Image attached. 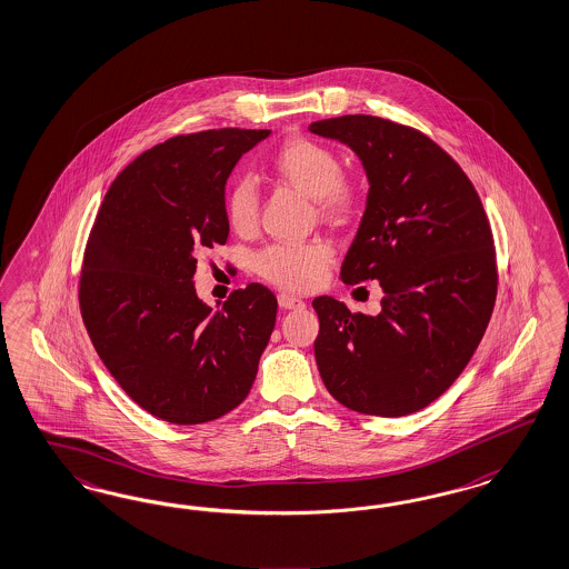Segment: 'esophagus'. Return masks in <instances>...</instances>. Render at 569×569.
Listing matches in <instances>:
<instances>
[{
  "label": "esophagus",
  "mask_w": 569,
  "mask_h": 569,
  "mask_svg": "<svg viewBox=\"0 0 569 569\" xmlns=\"http://www.w3.org/2000/svg\"><path fill=\"white\" fill-rule=\"evenodd\" d=\"M278 306L282 309H299L303 308L306 303L301 301V299H297V297H292V295H287V292H280L278 295Z\"/></svg>",
  "instance_id": "34e87169"
}]
</instances>
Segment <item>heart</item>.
<instances>
[{
  "label": "heart",
  "mask_w": 569,
  "mask_h": 569,
  "mask_svg": "<svg viewBox=\"0 0 569 569\" xmlns=\"http://www.w3.org/2000/svg\"><path fill=\"white\" fill-rule=\"evenodd\" d=\"M272 170L278 179L299 193L313 199L320 218L335 224H347L361 206V187L341 170V158L335 149L308 137H292L272 156ZM224 213L232 230L253 232L260 220V196L253 180L237 177L224 191ZM335 260V247L326 239L308 243H272L253 258V268L263 280L287 291H309L325 278Z\"/></svg>",
  "instance_id": "b5f03b06"
}]
</instances>
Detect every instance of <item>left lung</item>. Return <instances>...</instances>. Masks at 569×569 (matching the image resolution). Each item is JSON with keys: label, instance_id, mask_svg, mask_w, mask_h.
Listing matches in <instances>:
<instances>
[{"label": "left lung", "instance_id": "obj_1", "mask_svg": "<svg viewBox=\"0 0 569 569\" xmlns=\"http://www.w3.org/2000/svg\"><path fill=\"white\" fill-rule=\"evenodd\" d=\"M309 130L347 143L366 168L368 203L341 278L378 280L385 292L376 316L313 299L318 370L353 411L413 413L463 372L492 316L499 274L487 211L461 166L418 129L349 114Z\"/></svg>", "mask_w": 569, "mask_h": 569}]
</instances>
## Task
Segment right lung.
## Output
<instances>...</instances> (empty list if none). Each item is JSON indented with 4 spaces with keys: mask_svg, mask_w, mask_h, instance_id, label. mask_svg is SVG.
<instances>
[{
    "mask_svg": "<svg viewBox=\"0 0 569 569\" xmlns=\"http://www.w3.org/2000/svg\"><path fill=\"white\" fill-rule=\"evenodd\" d=\"M270 130L179 134L110 184L89 232L79 306L99 358L147 413L191 426L241 406L277 322L260 282L218 311L193 287L201 251L227 244L224 184Z\"/></svg>",
    "mask_w": 569,
    "mask_h": 569,
    "instance_id": "add662e5",
    "label": "right lung"
}]
</instances>
